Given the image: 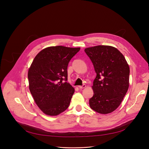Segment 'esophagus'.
Returning <instances> with one entry per match:
<instances>
[{"instance_id":"34e87169","label":"esophagus","mask_w":149,"mask_h":149,"mask_svg":"<svg viewBox=\"0 0 149 149\" xmlns=\"http://www.w3.org/2000/svg\"><path fill=\"white\" fill-rule=\"evenodd\" d=\"M78 87H79V88H84L86 87V84H82V86H78Z\"/></svg>"}]
</instances>
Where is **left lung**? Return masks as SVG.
Listing matches in <instances>:
<instances>
[{
	"label": "left lung",
	"instance_id": "8db88e82",
	"mask_svg": "<svg viewBox=\"0 0 149 149\" xmlns=\"http://www.w3.org/2000/svg\"><path fill=\"white\" fill-rule=\"evenodd\" d=\"M84 51L97 74L89 105L100 114H109L119 106L128 91L129 66L123 55L114 47L99 45L87 47Z\"/></svg>",
	"mask_w": 149,
	"mask_h": 149
}]
</instances>
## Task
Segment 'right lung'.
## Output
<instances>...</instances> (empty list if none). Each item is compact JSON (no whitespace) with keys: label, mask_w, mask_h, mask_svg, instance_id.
<instances>
[{"label":"right lung","mask_w":149,"mask_h":149,"mask_svg":"<svg viewBox=\"0 0 149 149\" xmlns=\"http://www.w3.org/2000/svg\"><path fill=\"white\" fill-rule=\"evenodd\" d=\"M80 47L51 46L35 56L28 71L29 90L40 109L48 116L66 110L74 92L67 82L69 62Z\"/></svg>","instance_id":"1"}]
</instances>
